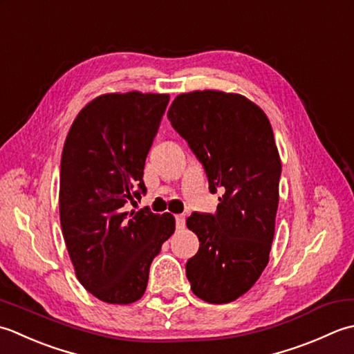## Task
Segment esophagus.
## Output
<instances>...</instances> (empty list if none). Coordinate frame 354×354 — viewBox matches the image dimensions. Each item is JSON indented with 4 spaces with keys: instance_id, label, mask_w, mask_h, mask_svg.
Returning a JSON list of instances; mask_svg holds the SVG:
<instances>
[{
    "instance_id": "obj_1",
    "label": "esophagus",
    "mask_w": 354,
    "mask_h": 354,
    "mask_svg": "<svg viewBox=\"0 0 354 354\" xmlns=\"http://www.w3.org/2000/svg\"><path fill=\"white\" fill-rule=\"evenodd\" d=\"M185 221H186V217L183 214H177L176 215V226L178 229H183L185 227Z\"/></svg>"
}]
</instances>
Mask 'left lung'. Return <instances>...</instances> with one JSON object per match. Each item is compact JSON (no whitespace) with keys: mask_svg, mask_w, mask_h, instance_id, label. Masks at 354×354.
Here are the masks:
<instances>
[{"mask_svg":"<svg viewBox=\"0 0 354 354\" xmlns=\"http://www.w3.org/2000/svg\"><path fill=\"white\" fill-rule=\"evenodd\" d=\"M168 119L203 165L209 191H225L215 214L192 212L186 220L200 241L186 277L196 297L226 304L269 263L281 177L270 122L249 99L215 90L178 95Z\"/></svg>","mask_w":354,"mask_h":354,"instance_id":"1","label":"left lung"}]
</instances>
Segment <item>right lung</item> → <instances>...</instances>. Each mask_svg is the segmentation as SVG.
Listing matches in <instances>:
<instances>
[{"label": "right lung", "instance_id": "1", "mask_svg": "<svg viewBox=\"0 0 354 354\" xmlns=\"http://www.w3.org/2000/svg\"><path fill=\"white\" fill-rule=\"evenodd\" d=\"M168 102V95L139 91L99 96L64 143L62 235L79 283L108 304L143 297L149 266L176 229L168 212L125 211L147 192L143 168Z\"/></svg>", "mask_w": 354, "mask_h": 354}]
</instances>
